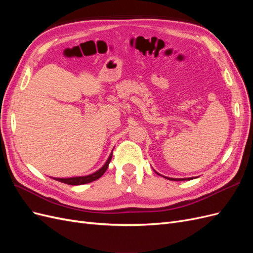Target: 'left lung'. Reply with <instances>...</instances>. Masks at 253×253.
<instances>
[{"label":"left lung","instance_id":"left-lung-1","mask_svg":"<svg viewBox=\"0 0 253 253\" xmlns=\"http://www.w3.org/2000/svg\"><path fill=\"white\" fill-rule=\"evenodd\" d=\"M156 172V171H155ZM157 173V172H156ZM158 174V173H157ZM165 178L169 179V180H174V181H183V180H188V179H192V178H169L167 177V176H165Z\"/></svg>","mask_w":253,"mask_h":253}]
</instances>
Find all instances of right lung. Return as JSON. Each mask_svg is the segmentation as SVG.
<instances>
[{
	"label": "right lung",
	"mask_w": 253,
	"mask_h": 253,
	"mask_svg": "<svg viewBox=\"0 0 253 253\" xmlns=\"http://www.w3.org/2000/svg\"><path fill=\"white\" fill-rule=\"evenodd\" d=\"M112 159V154L110 155V157L106 160V163L99 169L98 171L91 173L89 175H85V176H76V177H68V178H53L60 182H64L67 183V185L71 186H79V185H84V183H88L94 180H97L98 178H100L101 176L104 174V172L106 171L109 167V164L111 163Z\"/></svg>",
	"instance_id": "add662e5"
}]
</instances>
